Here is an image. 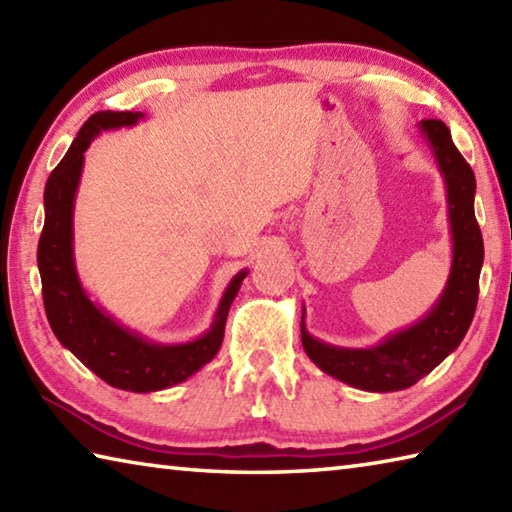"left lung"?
Instances as JSON below:
<instances>
[{
	"label": "left lung",
	"mask_w": 512,
	"mask_h": 512,
	"mask_svg": "<svg viewBox=\"0 0 512 512\" xmlns=\"http://www.w3.org/2000/svg\"><path fill=\"white\" fill-rule=\"evenodd\" d=\"M419 133L444 177L453 259L446 286L428 313L382 342L366 348L326 344L306 330L302 310V346L310 362L326 375L368 393H393L417 384L462 344L475 317L484 239L475 219V173L455 148L444 122L424 119Z\"/></svg>",
	"instance_id": "obj_1"
}]
</instances>
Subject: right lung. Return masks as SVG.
<instances>
[{
    "instance_id": "obj_1",
    "label": "right lung",
    "mask_w": 512,
    "mask_h": 512,
    "mask_svg": "<svg viewBox=\"0 0 512 512\" xmlns=\"http://www.w3.org/2000/svg\"><path fill=\"white\" fill-rule=\"evenodd\" d=\"M144 117V113L133 110H102L86 119L68 153L46 182V217L37 246L46 317L59 344L108 386L130 393H155L182 384L204 368L222 346L230 304L248 275L244 268L230 279L206 333L177 344L153 342L137 330L122 326L86 293L79 282L73 250L75 195L84 170V153L102 130L130 128Z\"/></svg>"
}]
</instances>
